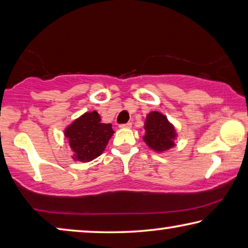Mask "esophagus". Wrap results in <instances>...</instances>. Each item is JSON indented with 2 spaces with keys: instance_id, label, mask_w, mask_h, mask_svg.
<instances>
[{
  "instance_id": "34e87169",
  "label": "esophagus",
  "mask_w": 248,
  "mask_h": 248,
  "mask_svg": "<svg viewBox=\"0 0 248 248\" xmlns=\"http://www.w3.org/2000/svg\"><path fill=\"white\" fill-rule=\"evenodd\" d=\"M131 125H132V124H131V123H127V124H120L119 127H120V128H131Z\"/></svg>"
}]
</instances>
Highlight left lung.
Listing matches in <instances>:
<instances>
[{
	"label": "left lung",
	"mask_w": 248,
	"mask_h": 248,
	"mask_svg": "<svg viewBox=\"0 0 248 248\" xmlns=\"http://www.w3.org/2000/svg\"><path fill=\"white\" fill-rule=\"evenodd\" d=\"M143 141L155 152H164L173 148L176 131L168 118L158 111H151L144 121Z\"/></svg>",
	"instance_id": "left-lung-1"
}]
</instances>
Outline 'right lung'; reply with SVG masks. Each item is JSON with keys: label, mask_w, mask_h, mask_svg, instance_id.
Listing matches in <instances>:
<instances>
[{"label": "right lung", "mask_w": 248, "mask_h": 248, "mask_svg": "<svg viewBox=\"0 0 248 248\" xmlns=\"http://www.w3.org/2000/svg\"><path fill=\"white\" fill-rule=\"evenodd\" d=\"M113 132L112 124L101 123L99 113L93 110L74 120L64 135L73 151L72 158L89 162L104 152Z\"/></svg>", "instance_id": "obj_1"}]
</instances>
